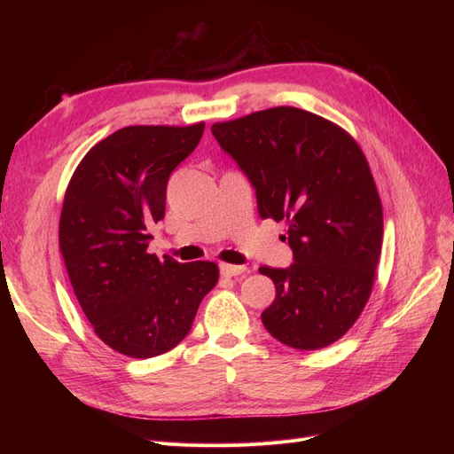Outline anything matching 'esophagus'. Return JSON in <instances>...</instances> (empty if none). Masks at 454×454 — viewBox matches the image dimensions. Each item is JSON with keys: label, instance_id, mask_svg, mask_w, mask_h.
Masks as SVG:
<instances>
[{"label": "esophagus", "instance_id": "34e87169", "mask_svg": "<svg viewBox=\"0 0 454 454\" xmlns=\"http://www.w3.org/2000/svg\"><path fill=\"white\" fill-rule=\"evenodd\" d=\"M219 272H222L223 277H239V274L246 272V267H242V265H229V263H222V265H219Z\"/></svg>", "mask_w": 454, "mask_h": 454}]
</instances>
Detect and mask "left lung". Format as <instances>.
Here are the masks:
<instances>
[{
  "mask_svg": "<svg viewBox=\"0 0 454 454\" xmlns=\"http://www.w3.org/2000/svg\"><path fill=\"white\" fill-rule=\"evenodd\" d=\"M212 134L255 189L259 217L287 223L294 263L259 269L277 287L265 329L297 350L332 345L364 310L382 246L362 149L333 122L287 106L215 122Z\"/></svg>",
  "mask_w": 454,
  "mask_h": 454,
  "instance_id": "left-lung-1",
  "label": "left lung"
}]
</instances>
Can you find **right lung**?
I'll return each instance as SVG.
<instances>
[{"label": "right lung", "mask_w": 454, "mask_h": 454, "mask_svg": "<svg viewBox=\"0 0 454 454\" xmlns=\"http://www.w3.org/2000/svg\"><path fill=\"white\" fill-rule=\"evenodd\" d=\"M202 132L204 122L121 129L89 151L66 191L59 239L75 297L96 335L130 358L180 345L217 282L210 261L147 254L168 177Z\"/></svg>", "instance_id": "add662e5"}]
</instances>
